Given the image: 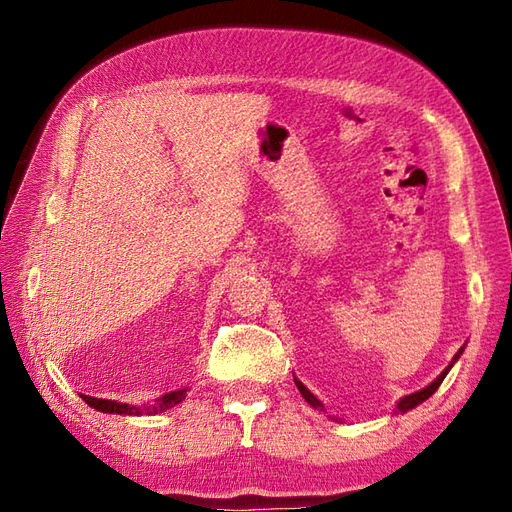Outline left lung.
Returning a JSON list of instances; mask_svg holds the SVG:
<instances>
[{
    "mask_svg": "<svg viewBox=\"0 0 512 512\" xmlns=\"http://www.w3.org/2000/svg\"><path fill=\"white\" fill-rule=\"evenodd\" d=\"M463 350H465V346H461V348H458V352H456V355H454V359H452V363L448 365V368H445L437 378H435V381H432L428 387H424V389H419V391H415V393H411V396H404L400 402H398V413H406V411H411V409H415V406L417 404H422L424 400H428L430 396H432V393H435L437 389H439V385L443 383V378H445V374H448L450 372V368H452V365L458 361V357H461L463 355ZM294 383H296V387H298V391H300V396H303L311 406H313V409H320V411H324V404L316 398V396H313V393L303 385V383H300L298 381V378H294Z\"/></svg>",
    "mask_w": 512,
    "mask_h": 512,
    "instance_id": "obj_1",
    "label": "left lung"
}]
</instances>
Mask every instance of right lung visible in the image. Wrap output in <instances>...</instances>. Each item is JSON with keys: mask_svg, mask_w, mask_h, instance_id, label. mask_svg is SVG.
<instances>
[{"mask_svg": "<svg viewBox=\"0 0 512 512\" xmlns=\"http://www.w3.org/2000/svg\"><path fill=\"white\" fill-rule=\"evenodd\" d=\"M186 391L188 389H177V391H170L166 393V396L157 398L155 404L151 406H129V404H123V402H116V400H103V398H93V396H82L84 402L88 406H93V409L101 411V413H116V415H153V413H162L166 409H173L175 404H179L183 398H186Z\"/></svg>", "mask_w": 512, "mask_h": 512, "instance_id": "add662e5", "label": "right lung"}]
</instances>
